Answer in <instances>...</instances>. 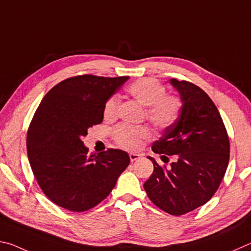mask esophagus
Wrapping results in <instances>:
<instances>
[{"instance_id":"34e87169","label":"esophagus","mask_w":251,"mask_h":251,"mask_svg":"<svg viewBox=\"0 0 251 251\" xmlns=\"http://www.w3.org/2000/svg\"><path fill=\"white\" fill-rule=\"evenodd\" d=\"M129 156H130L131 162H133V161H135V160L140 159V154H137V153H130Z\"/></svg>"}]
</instances>
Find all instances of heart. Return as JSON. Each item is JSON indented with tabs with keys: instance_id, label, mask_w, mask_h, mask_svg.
Listing matches in <instances>:
<instances>
[{
	"instance_id": "b5f03b06",
	"label": "heart",
	"mask_w": 251,
	"mask_h": 251,
	"mask_svg": "<svg viewBox=\"0 0 251 251\" xmlns=\"http://www.w3.org/2000/svg\"><path fill=\"white\" fill-rule=\"evenodd\" d=\"M128 95L142 105H147L148 120L157 129L165 130L174 126L183 111V100L176 94H166V88L153 78H140L126 87ZM119 97L113 95L103 104L105 120H113L118 116ZM112 137L121 148L138 150L143 141L151 138L147 126H130L119 125L112 131Z\"/></svg>"
}]
</instances>
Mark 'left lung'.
<instances>
[{"instance_id":"1","label":"left lung","mask_w":251,"mask_h":251,"mask_svg":"<svg viewBox=\"0 0 251 251\" xmlns=\"http://www.w3.org/2000/svg\"><path fill=\"white\" fill-rule=\"evenodd\" d=\"M183 100L174 126L152 144L164 163L157 164L144 183L149 199L160 209L181 216L204 205L218 190L229 162V138L218 109L206 92L190 81L171 79Z\"/></svg>"}]
</instances>
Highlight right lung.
Segmentation results:
<instances>
[{"label":"right lung","mask_w":251,"mask_h":251,"mask_svg":"<svg viewBox=\"0 0 251 251\" xmlns=\"http://www.w3.org/2000/svg\"><path fill=\"white\" fill-rule=\"evenodd\" d=\"M128 76L81 75L65 79L47 92L30 121L28 161L44 194L72 212L101 203L130 163L128 153L108 149L88 154L81 138L103 120V104Z\"/></svg>","instance_id":"1"}]
</instances>
